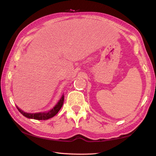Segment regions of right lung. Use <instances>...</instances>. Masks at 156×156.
<instances>
[{"instance_id": "1", "label": "right lung", "mask_w": 156, "mask_h": 156, "mask_svg": "<svg viewBox=\"0 0 156 156\" xmlns=\"http://www.w3.org/2000/svg\"><path fill=\"white\" fill-rule=\"evenodd\" d=\"M63 102H64V95H62L61 98L59 100V101L58 102V103L55 105V107L53 108L49 112H41V113H26L24 112L23 111L20 109L18 107L17 109L20 112V113L25 116L26 118H31V119H35V120H47L49 119L52 117H54V115H56L58 112H59V110L61 109V107L63 105Z\"/></svg>"}]
</instances>
